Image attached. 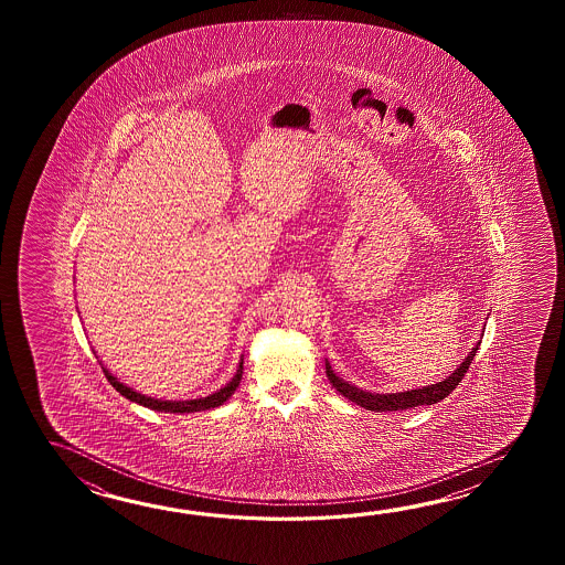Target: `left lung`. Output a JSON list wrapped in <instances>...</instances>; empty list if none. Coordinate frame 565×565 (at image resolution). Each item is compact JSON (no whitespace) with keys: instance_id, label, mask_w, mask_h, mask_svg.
<instances>
[{"instance_id":"1","label":"left lung","mask_w":565,"mask_h":565,"mask_svg":"<svg viewBox=\"0 0 565 565\" xmlns=\"http://www.w3.org/2000/svg\"><path fill=\"white\" fill-rule=\"evenodd\" d=\"M479 345L480 343H477V345L472 348V351L467 355V360L462 361L457 370H455V373L446 377L445 382L426 385V387H420V390L397 392V394H372V392H363L360 387H355V385L343 382L341 377H337L333 370H331V365H329V361H324V370H327L329 382L333 384L337 392H339L341 396L351 399V402H355L361 408L372 409V412H397V409L416 408V406H433L436 402L445 399V397L462 382L465 373H467L470 363H472L475 355H477Z\"/></svg>"}]
</instances>
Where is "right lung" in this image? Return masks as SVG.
Listing matches in <instances>:
<instances>
[{
  "mask_svg": "<svg viewBox=\"0 0 565 565\" xmlns=\"http://www.w3.org/2000/svg\"><path fill=\"white\" fill-rule=\"evenodd\" d=\"M242 370H244V365H242L241 360L236 375L230 380V384L224 385L222 390H217L216 394H210L207 397H198V399H185V402H169V399H156V397L137 394L131 387L120 384L115 375H110V373L103 367V372L107 375L108 382L119 392L120 396H125L127 399H131V402H137V404L145 406V408L157 409V412H169V414H183V412L190 414V412H200V409L217 408V406H222V404L236 392V387L241 385Z\"/></svg>",
  "mask_w": 565,
  "mask_h": 565,
  "instance_id": "right-lung-1",
  "label": "right lung"
}]
</instances>
